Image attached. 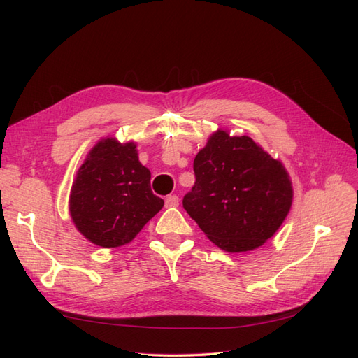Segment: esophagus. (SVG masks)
Listing matches in <instances>:
<instances>
[{
	"label": "esophagus",
	"instance_id": "obj_1",
	"mask_svg": "<svg viewBox=\"0 0 358 358\" xmlns=\"http://www.w3.org/2000/svg\"><path fill=\"white\" fill-rule=\"evenodd\" d=\"M178 206H179V197L175 196V194L166 199V208H178Z\"/></svg>",
	"mask_w": 358,
	"mask_h": 358
}]
</instances>
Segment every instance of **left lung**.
I'll return each mask as SVG.
<instances>
[{"instance_id":"obj_1","label":"left lung","mask_w":358,"mask_h":358,"mask_svg":"<svg viewBox=\"0 0 358 358\" xmlns=\"http://www.w3.org/2000/svg\"><path fill=\"white\" fill-rule=\"evenodd\" d=\"M194 173L183 209L227 252L263 246L289 213L294 191L287 169L251 137L218 128L196 155Z\"/></svg>"}]
</instances>
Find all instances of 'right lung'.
Segmentation results:
<instances>
[{"label": "right lung", "mask_w": 358, "mask_h": 358, "mask_svg": "<svg viewBox=\"0 0 358 358\" xmlns=\"http://www.w3.org/2000/svg\"><path fill=\"white\" fill-rule=\"evenodd\" d=\"M164 200L150 189V171L138 161L137 143L103 137L76 173L69 210L91 243L117 248L131 242Z\"/></svg>", "instance_id": "obj_1"}]
</instances>
